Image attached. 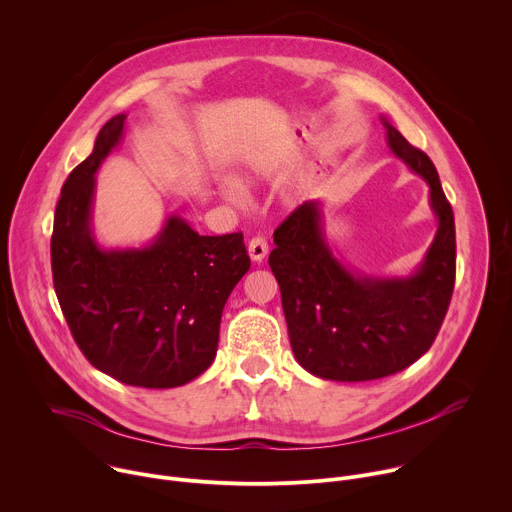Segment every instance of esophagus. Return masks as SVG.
<instances>
[{
	"label": "esophagus",
	"mask_w": 512,
	"mask_h": 512,
	"mask_svg": "<svg viewBox=\"0 0 512 512\" xmlns=\"http://www.w3.org/2000/svg\"><path fill=\"white\" fill-rule=\"evenodd\" d=\"M247 251H249V257H251V261H255V263H261V261L267 257V251H269V247H267V241H265L263 237H253V239L249 241V247H247Z\"/></svg>",
	"instance_id": "34e87169"
}]
</instances>
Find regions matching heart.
I'll return each mask as SVG.
<instances>
[{
  "label": "heart",
  "mask_w": 512,
  "mask_h": 512,
  "mask_svg": "<svg viewBox=\"0 0 512 512\" xmlns=\"http://www.w3.org/2000/svg\"><path fill=\"white\" fill-rule=\"evenodd\" d=\"M271 164L269 160H265L263 156H249L247 160H243L235 172V182L239 186H255L259 180H263L269 172ZM221 196L227 200V202H237L239 200V192L233 184H227L221 188Z\"/></svg>",
  "instance_id": "1"
}]
</instances>
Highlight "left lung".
Returning <instances> with one entry per match:
<instances>
[{
	"label": "left lung",
	"mask_w": 512,
	"mask_h": 512,
	"mask_svg": "<svg viewBox=\"0 0 512 512\" xmlns=\"http://www.w3.org/2000/svg\"><path fill=\"white\" fill-rule=\"evenodd\" d=\"M389 150L429 186L437 231L407 277L362 275L330 249L322 202L308 200L273 233L269 267L281 289L291 350L314 377L356 383L395 375L429 350L456 279L454 212L433 162L383 117Z\"/></svg>",
	"instance_id": "8db88e82"
}]
</instances>
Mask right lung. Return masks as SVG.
I'll use <instances>...</instances> for the list:
<instances>
[{
    "label": "right lung",
    "mask_w": 512,
    "mask_h": 512,
    "mask_svg": "<svg viewBox=\"0 0 512 512\" xmlns=\"http://www.w3.org/2000/svg\"><path fill=\"white\" fill-rule=\"evenodd\" d=\"M125 117L101 127L91 156L62 186L50 241L54 291L95 369L131 387L172 389L212 364L223 308L251 259L243 233L202 237L178 214L145 247L97 243L95 174L119 145Z\"/></svg>",
    "instance_id": "1"
}]
</instances>
